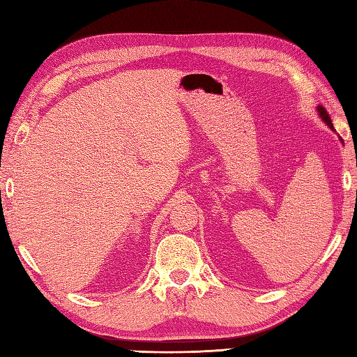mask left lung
<instances>
[{"mask_svg":"<svg viewBox=\"0 0 357 357\" xmlns=\"http://www.w3.org/2000/svg\"><path fill=\"white\" fill-rule=\"evenodd\" d=\"M318 113H319V116H321V119L324 121V123L333 130V124H332V119H330V116H328V113H327V110L323 107V106H318Z\"/></svg>","mask_w":357,"mask_h":357,"instance_id":"obj_1","label":"left lung"}]
</instances>
